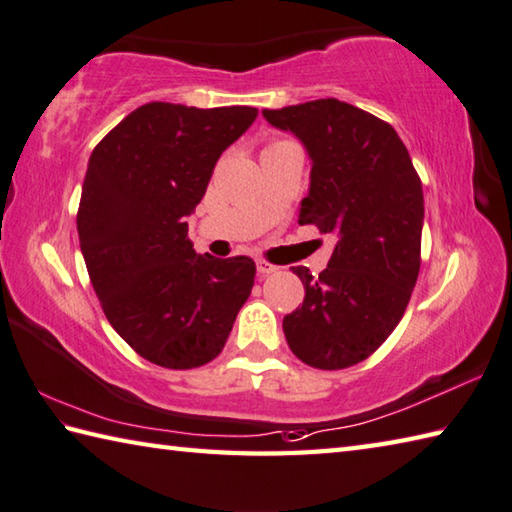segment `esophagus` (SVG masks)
<instances>
[{"label":"esophagus","instance_id":"34e87169","mask_svg":"<svg viewBox=\"0 0 512 512\" xmlns=\"http://www.w3.org/2000/svg\"><path fill=\"white\" fill-rule=\"evenodd\" d=\"M256 269H258L260 276H269V274H274L278 267L272 265V263H267L265 258H258V260H256Z\"/></svg>","mask_w":512,"mask_h":512}]
</instances>
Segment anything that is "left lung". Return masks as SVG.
Here are the masks:
<instances>
[{
    "instance_id": "8db88e82",
    "label": "left lung",
    "mask_w": 512,
    "mask_h": 512,
    "mask_svg": "<svg viewBox=\"0 0 512 512\" xmlns=\"http://www.w3.org/2000/svg\"><path fill=\"white\" fill-rule=\"evenodd\" d=\"M263 115L310 151L298 223L336 236L325 272L292 267L305 298L283 318L285 339L312 368H350L379 350L410 303L421 267V178L392 124L359 106L325 98Z\"/></svg>"
}]
</instances>
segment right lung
<instances>
[{
	"label": "right lung",
	"mask_w": 512,
	"mask_h": 512,
	"mask_svg": "<svg viewBox=\"0 0 512 512\" xmlns=\"http://www.w3.org/2000/svg\"><path fill=\"white\" fill-rule=\"evenodd\" d=\"M254 106L149 102L98 142L86 169L77 234L113 330L142 359L200 368L223 352L252 294L247 256H198L185 218L216 162L256 120Z\"/></svg>",
	"instance_id": "obj_1"
}]
</instances>
